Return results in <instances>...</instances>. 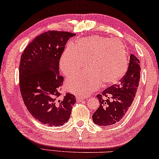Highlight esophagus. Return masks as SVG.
<instances>
[{
  "instance_id": "34e87169",
  "label": "esophagus",
  "mask_w": 159,
  "mask_h": 159,
  "mask_svg": "<svg viewBox=\"0 0 159 159\" xmlns=\"http://www.w3.org/2000/svg\"><path fill=\"white\" fill-rule=\"evenodd\" d=\"M85 98H84V97H80V96H77V97H76L77 101H79V102L82 101L83 100H84Z\"/></svg>"
}]
</instances>
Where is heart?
I'll return each instance as SVG.
<instances>
[{"instance_id":"heart-1","label":"heart","mask_w":159,"mask_h":159,"mask_svg":"<svg viewBox=\"0 0 159 159\" xmlns=\"http://www.w3.org/2000/svg\"><path fill=\"white\" fill-rule=\"evenodd\" d=\"M89 72L69 77L66 88L75 94L87 96L102 82L112 84L126 74L128 68L126 49L121 41L93 35L77 40L69 46L60 59V68L66 76L76 74L86 66Z\"/></svg>"}]
</instances>
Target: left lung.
Instances as JSON below:
<instances>
[{"label": "left lung", "instance_id": "left-lung-1", "mask_svg": "<svg viewBox=\"0 0 159 159\" xmlns=\"http://www.w3.org/2000/svg\"><path fill=\"white\" fill-rule=\"evenodd\" d=\"M140 61L130 54L129 68L119 84H113L98 94L100 105L92 115L99 126H112L126 116L137 93L140 79Z\"/></svg>", "mask_w": 159, "mask_h": 159}]
</instances>
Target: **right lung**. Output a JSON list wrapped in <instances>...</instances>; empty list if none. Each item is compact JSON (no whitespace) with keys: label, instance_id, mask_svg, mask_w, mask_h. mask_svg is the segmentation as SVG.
Listing matches in <instances>:
<instances>
[{"label":"right lung","instance_id":"obj_1","mask_svg":"<svg viewBox=\"0 0 159 159\" xmlns=\"http://www.w3.org/2000/svg\"><path fill=\"white\" fill-rule=\"evenodd\" d=\"M75 35L48 30L30 42L21 57L19 77L22 99L36 120L50 126L66 123L76 102L73 94L60 93L63 77L58 70L67 42Z\"/></svg>","mask_w":159,"mask_h":159}]
</instances>
